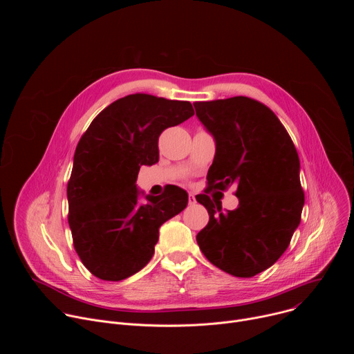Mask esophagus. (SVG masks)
<instances>
[{"instance_id": "esophagus-1", "label": "esophagus", "mask_w": 354, "mask_h": 354, "mask_svg": "<svg viewBox=\"0 0 354 354\" xmlns=\"http://www.w3.org/2000/svg\"><path fill=\"white\" fill-rule=\"evenodd\" d=\"M196 203V197H194V194H189V205L192 206V205H194Z\"/></svg>"}]
</instances>
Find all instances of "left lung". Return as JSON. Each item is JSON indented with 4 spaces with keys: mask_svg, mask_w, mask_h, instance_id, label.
Returning a JSON list of instances; mask_svg holds the SVG:
<instances>
[{
    "mask_svg": "<svg viewBox=\"0 0 354 354\" xmlns=\"http://www.w3.org/2000/svg\"><path fill=\"white\" fill-rule=\"evenodd\" d=\"M193 106L216 140L211 189L205 193L236 185L239 200L235 210L223 212L221 201L197 194L210 220L196 241L218 269L252 277L284 254L301 221L304 192L297 149L277 116L255 99L234 96Z\"/></svg>",
    "mask_w": 354,
    "mask_h": 354,
    "instance_id": "8db88e82",
    "label": "left lung"
}]
</instances>
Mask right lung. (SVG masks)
<instances>
[{
    "label": "right lung",
    "instance_id": "1",
    "mask_svg": "<svg viewBox=\"0 0 354 354\" xmlns=\"http://www.w3.org/2000/svg\"><path fill=\"white\" fill-rule=\"evenodd\" d=\"M194 115L190 102L147 93L120 97L82 134L67 185L68 224L84 266L97 279L119 281L154 255L160 227L187 205V193L169 186L138 201L141 165L160 160L161 133Z\"/></svg>",
    "mask_w": 354,
    "mask_h": 354
}]
</instances>
